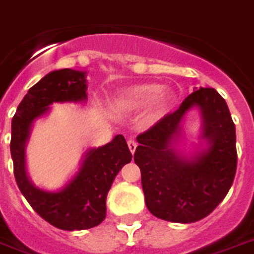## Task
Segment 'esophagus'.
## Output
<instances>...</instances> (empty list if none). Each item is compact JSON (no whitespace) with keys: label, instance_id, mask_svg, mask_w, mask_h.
I'll use <instances>...</instances> for the list:
<instances>
[{"label":"esophagus","instance_id":"34e87169","mask_svg":"<svg viewBox=\"0 0 254 254\" xmlns=\"http://www.w3.org/2000/svg\"><path fill=\"white\" fill-rule=\"evenodd\" d=\"M127 147H129V150H130L131 153L135 152V148H137V142L134 139H129L127 140Z\"/></svg>","mask_w":254,"mask_h":254}]
</instances>
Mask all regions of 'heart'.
Here are the masks:
<instances>
[{"label": "heart", "mask_w": 254, "mask_h": 254, "mask_svg": "<svg viewBox=\"0 0 254 254\" xmlns=\"http://www.w3.org/2000/svg\"><path fill=\"white\" fill-rule=\"evenodd\" d=\"M173 97L169 91H161L157 84H140L123 89L116 94L115 103L124 111H138L151 104L147 112L146 120L156 123L172 106Z\"/></svg>", "instance_id": "1"}]
</instances>
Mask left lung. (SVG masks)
<instances>
[{"label": "left lung", "mask_w": 254, "mask_h": 254, "mask_svg": "<svg viewBox=\"0 0 254 254\" xmlns=\"http://www.w3.org/2000/svg\"><path fill=\"white\" fill-rule=\"evenodd\" d=\"M203 119L208 147L191 157L174 148L180 123L191 108ZM134 161L140 169L146 205L153 216L192 223L216 209L229 192L236 173L235 124L226 101L212 87H200L181 107L137 137Z\"/></svg>", "instance_id": "1"}]
</instances>
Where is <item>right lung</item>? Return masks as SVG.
<instances>
[{"label":"right lung","instance_id":"add662e5","mask_svg":"<svg viewBox=\"0 0 254 254\" xmlns=\"http://www.w3.org/2000/svg\"><path fill=\"white\" fill-rule=\"evenodd\" d=\"M86 72L71 68L48 73L28 90L11 121V151L14 176L19 190L38 216L61 230H86L106 218V199L115 177L131 153L119 134L110 143L85 153L76 176L59 191L38 189L25 170V144L36 119L44 116L57 102L86 101Z\"/></svg>","mask_w":254,"mask_h":254}]
</instances>
